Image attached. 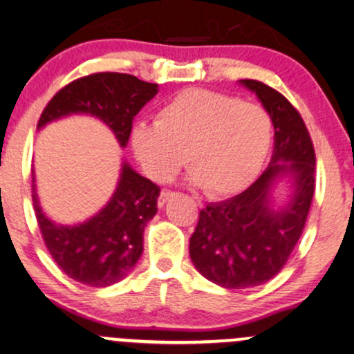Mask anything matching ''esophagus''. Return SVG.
<instances>
[{"instance_id": "34e87169", "label": "esophagus", "mask_w": 354, "mask_h": 354, "mask_svg": "<svg viewBox=\"0 0 354 354\" xmlns=\"http://www.w3.org/2000/svg\"><path fill=\"white\" fill-rule=\"evenodd\" d=\"M174 196V191H171V189H163L160 193V198H158V206H160V208H163L165 206V203L169 200V198H173Z\"/></svg>"}]
</instances>
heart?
I'll list each match as a JSON object with an SVG mask.
<instances>
[{"label":"heart","mask_w":354,"mask_h":354,"mask_svg":"<svg viewBox=\"0 0 354 354\" xmlns=\"http://www.w3.org/2000/svg\"><path fill=\"white\" fill-rule=\"evenodd\" d=\"M273 133V120L261 104L191 88L158 111L156 123L135 126L131 145L151 180H171L186 156L191 181L209 196H230L261 169Z\"/></svg>","instance_id":"b5f03b06"}]
</instances>
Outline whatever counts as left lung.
I'll return each mask as SVG.
<instances>
[{"label": "left lung", "mask_w": 354, "mask_h": 354, "mask_svg": "<svg viewBox=\"0 0 354 354\" xmlns=\"http://www.w3.org/2000/svg\"><path fill=\"white\" fill-rule=\"evenodd\" d=\"M271 115L274 151L271 163L246 191L200 211L189 239V256L209 281L228 290H245L270 281L293 253L306 225L315 194V146L301 115L279 91L256 80H241ZM288 172L295 180L290 205L269 208L274 178Z\"/></svg>", "instance_id": "obj_1"}]
</instances>
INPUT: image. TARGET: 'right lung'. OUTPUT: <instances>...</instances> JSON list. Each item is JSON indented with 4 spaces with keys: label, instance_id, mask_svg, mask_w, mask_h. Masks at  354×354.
Listing matches in <instances>:
<instances>
[{
    "label": "right lung",
    "instance_id": "1",
    "mask_svg": "<svg viewBox=\"0 0 354 354\" xmlns=\"http://www.w3.org/2000/svg\"><path fill=\"white\" fill-rule=\"evenodd\" d=\"M158 93V84L124 73H93L61 88L39 116L38 128L71 113L104 121L121 146L131 135L133 118ZM160 186L123 165L115 194L96 216L76 226H59L33 205L48 251L64 274L86 286L104 288L123 279L143 253L146 223L158 211Z\"/></svg>",
    "mask_w": 354,
    "mask_h": 354
}]
</instances>
